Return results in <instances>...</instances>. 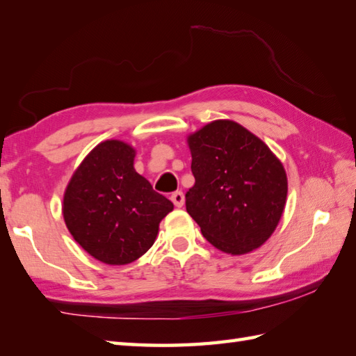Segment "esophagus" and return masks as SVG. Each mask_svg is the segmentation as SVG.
Wrapping results in <instances>:
<instances>
[{
  "label": "esophagus",
  "instance_id": "obj_1",
  "mask_svg": "<svg viewBox=\"0 0 356 356\" xmlns=\"http://www.w3.org/2000/svg\"><path fill=\"white\" fill-rule=\"evenodd\" d=\"M170 200H172L173 204H175V207H183V205H184V193L181 191L173 192L172 196H170Z\"/></svg>",
  "mask_w": 356,
  "mask_h": 356
}]
</instances>
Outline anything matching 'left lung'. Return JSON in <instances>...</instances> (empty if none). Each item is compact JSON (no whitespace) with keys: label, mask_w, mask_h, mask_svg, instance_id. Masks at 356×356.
I'll return each instance as SVG.
<instances>
[{"label":"left lung","mask_w":356,"mask_h":356,"mask_svg":"<svg viewBox=\"0 0 356 356\" xmlns=\"http://www.w3.org/2000/svg\"><path fill=\"white\" fill-rule=\"evenodd\" d=\"M195 184L186 209L213 247L228 254L259 248L285 209L283 164L262 140L232 120H215L187 138Z\"/></svg>","instance_id":"8db88e82"}]
</instances>
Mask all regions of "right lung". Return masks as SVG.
Here are the masks:
<instances>
[{
  "instance_id": "1",
  "label": "right lung",
  "mask_w": 356,
  "mask_h": 356,
  "mask_svg": "<svg viewBox=\"0 0 356 356\" xmlns=\"http://www.w3.org/2000/svg\"><path fill=\"white\" fill-rule=\"evenodd\" d=\"M136 149L106 140L85 156L67 186L62 213L74 241L94 259L126 265L152 247L161 219L173 210L165 196L134 169Z\"/></svg>"
}]
</instances>
